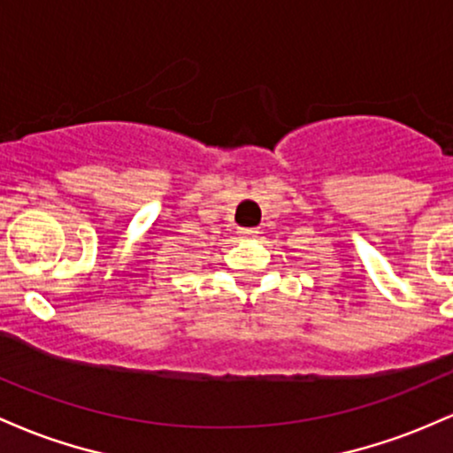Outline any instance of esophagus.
Masks as SVG:
<instances>
[{"label":"esophagus","instance_id":"esophagus-1","mask_svg":"<svg viewBox=\"0 0 453 453\" xmlns=\"http://www.w3.org/2000/svg\"><path fill=\"white\" fill-rule=\"evenodd\" d=\"M240 235L242 240H254L258 235V231L257 228H240Z\"/></svg>","mask_w":453,"mask_h":453}]
</instances>
